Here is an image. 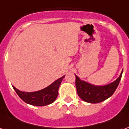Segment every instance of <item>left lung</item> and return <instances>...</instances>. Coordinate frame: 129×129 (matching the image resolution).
I'll return each instance as SVG.
<instances>
[{
  "mask_svg": "<svg viewBox=\"0 0 129 129\" xmlns=\"http://www.w3.org/2000/svg\"><path fill=\"white\" fill-rule=\"evenodd\" d=\"M123 71V70H122ZM122 72L116 80L104 86H95L81 80L76 76V87L78 96L83 101L91 104L103 102L111 97L118 86L121 79Z\"/></svg>",
  "mask_w": 129,
  "mask_h": 129,
  "instance_id": "8db88e82",
  "label": "left lung"
}]
</instances>
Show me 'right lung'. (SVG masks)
<instances>
[{
	"instance_id": "add662e5",
	"label": "right lung",
	"mask_w": 129,
	"mask_h": 129,
	"mask_svg": "<svg viewBox=\"0 0 129 129\" xmlns=\"http://www.w3.org/2000/svg\"><path fill=\"white\" fill-rule=\"evenodd\" d=\"M65 76L59 78L46 88L35 92H23L13 88L23 102L32 106H45L53 103L58 96V89Z\"/></svg>"
}]
</instances>
